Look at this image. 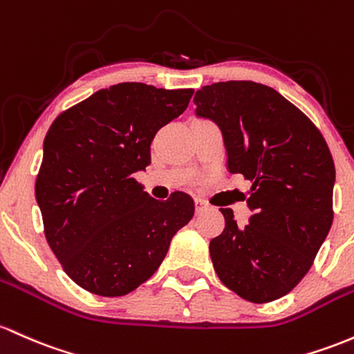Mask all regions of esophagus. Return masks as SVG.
Instances as JSON below:
<instances>
[{"mask_svg":"<svg viewBox=\"0 0 354 354\" xmlns=\"http://www.w3.org/2000/svg\"><path fill=\"white\" fill-rule=\"evenodd\" d=\"M195 207H196V213H200L208 208V203L205 200H201V198H195Z\"/></svg>","mask_w":354,"mask_h":354,"instance_id":"34e87169","label":"esophagus"}]
</instances>
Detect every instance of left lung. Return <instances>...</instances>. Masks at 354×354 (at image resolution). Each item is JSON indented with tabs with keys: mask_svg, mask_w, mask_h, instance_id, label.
I'll return each instance as SVG.
<instances>
[{
	"mask_svg": "<svg viewBox=\"0 0 354 354\" xmlns=\"http://www.w3.org/2000/svg\"><path fill=\"white\" fill-rule=\"evenodd\" d=\"M195 104L198 118L220 127L228 171L252 183L245 227L230 208L220 209L225 228L209 242L213 267L245 301H275L308 274L331 228V151L308 115L267 85H205Z\"/></svg>",
	"mask_w": 354,
	"mask_h": 354,
	"instance_id": "obj_1",
	"label": "left lung"
}]
</instances>
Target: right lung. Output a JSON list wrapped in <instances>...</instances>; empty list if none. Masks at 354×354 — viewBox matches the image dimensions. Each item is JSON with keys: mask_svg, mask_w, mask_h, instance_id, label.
I'll list each match as a JSON object with an SVG mask.
<instances>
[{"mask_svg": "<svg viewBox=\"0 0 354 354\" xmlns=\"http://www.w3.org/2000/svg\"><path fill=\"white\" fill-rule=\"evenodd\" d=\"M193 88L141 82L102 88L53 120L35 195L50 248L88 292L126 296L168 254L195 213L192 196L151 198L134 173L151 162V141L185 112Z\"/></svg>", "mask_w": 354, "mask_h": 354, "instance_id": "right-lung-1", "label": "right lung"}]
</instances>
